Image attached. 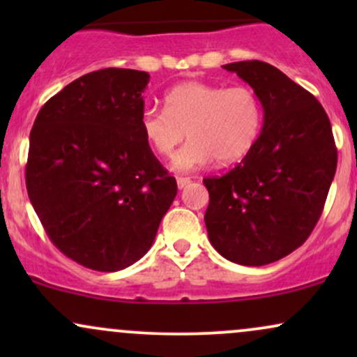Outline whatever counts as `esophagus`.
<instances>
[{"label":"esophagus","instance_id":"34e87169","mask_svg":"<svg viewBox=\"0 0 357 357\" xmlns=\"http://www.w3.org/2000/svg\"><path fill=\"white\" fill-rule=\"evenodd\" d=\"M190 183H191L190 178H178V188H179V190L186 188Z\"/></svg>","mask_w":357,"mask_h":357}]
</instances>
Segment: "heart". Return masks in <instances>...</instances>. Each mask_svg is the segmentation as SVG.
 <instances>
[{"label": "heart", "mask_w": 357, "mask_h": 357, "mask_svg": "<svg viewBox=\"0 0 357 357\" xmlns=\"http://www.w3.org/2000/svg\"><path fill=\"white\" fill-rule=\"evenodd\" d=\"M165 102V110H142L139 126L147 144L166 158L191 137L174 155L178 171L198 169L215 158L220 162L245 158L264 122L261 102L248 85L184 82L166 93Z\"/></svg>", "instance_id": "b5f03b06"}]
</instances>
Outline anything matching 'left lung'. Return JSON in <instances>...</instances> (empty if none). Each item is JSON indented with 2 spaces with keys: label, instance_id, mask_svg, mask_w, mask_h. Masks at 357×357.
<instances>
[{
  "label": "left lung",
  "instance_id": "1",
  "mask_svg": "<svg viewBox=\"0 0 357 357\" xmlns=\"http://www.w3.org/2000/svg\"><path fill=\"white\" fill-rule=\"evenodd\" d=\"M257 92L264 127L230 173L203 179L208 238L220 255L261 267L292 253L321 218L337 167L329 117L319 100L273 65H223Z\"/></svg>",
  "mask_w": 357,
  "mask_h": 357
}]
</instances>
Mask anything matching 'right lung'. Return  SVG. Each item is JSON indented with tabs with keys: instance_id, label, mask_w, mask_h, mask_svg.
I'll return each instance as SVG.
<instances>
[{
	"instance_id": "add662e5",
	"label": "right lung",
	"mask_w": 357,
	"mask_h": 357,
	"mask_svg": "<svg viewBox=\"0 0 357 357\" xmlns=\"http://www.w3.org/2000/svg\"><path fill=\"white\" fill-rule=\"evenodd\" d=\"M149 73L104 68L40 109L26 190L52 243L77 264L117 272L151 248L178 184L141 132Z\"/></svg>"
}]
</instances>
